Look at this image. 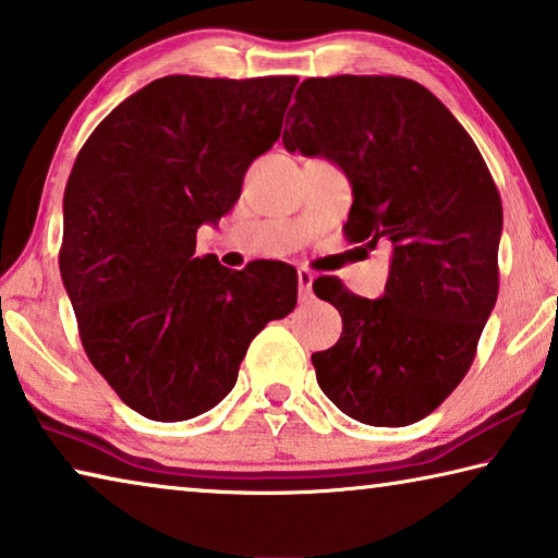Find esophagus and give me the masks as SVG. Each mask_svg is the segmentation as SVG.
<instances>
[{"label": "esophagus", "mask_w": 558, "mask_h": 558, "mask_svg": "<svg viewBox=\"0 0 558 558\" xmlns=\"http://www.w3.org/2000/svg\"><path fill=\"white\" fill-rule=\"evenodd\" d=\"M296 279H299V299H301V301H308V299H312L314 274L308 271V269H299V271H296Z\"/></svg>", "instance_id": "esophagus-1"}]
</instances>
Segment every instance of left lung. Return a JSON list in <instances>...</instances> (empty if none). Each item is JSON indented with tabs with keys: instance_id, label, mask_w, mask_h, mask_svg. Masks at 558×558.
I'll return each instance as SVG.
<instances>
[{
	"instance_id": "8db88e82",
	"label": "left lung",
	"mask_w": 558,
	"mask_h": 558,
	"mask_svg": "<svg viewBox=\"0 0 558 558\" xmlns=\"http://www.w3.org/2000/svg\"><path fill=\"white\" fill-rule=\"evenodd\" d=\"M284 148L339 166L353 187L343 232L390 242L386 291L318 277L341 339L312 355L328 400L376 427L417 423L460 386L499 294L501 199L470 133L425 86L400 76L306 78Z\"/></svg>"
}]
</instances>
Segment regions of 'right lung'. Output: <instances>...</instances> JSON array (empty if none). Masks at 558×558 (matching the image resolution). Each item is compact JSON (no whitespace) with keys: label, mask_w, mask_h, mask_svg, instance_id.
Wrapping results in <instances>:
<instances>
[{"label":"right lung","mask_w":558,"mask_h":558,"mask_svg":"<svg viewBox=\"0 0 558 558\" xmlns=\"http://www.w3.org/2000/svg\"><path fill=\"white\" fill-rule=\"evenodd\" d=\"M296 76H166L90 133L63 193L59 269L94 368L128 408L178 423L234 388L254 336L296 306V269L195 257L281 135Z\"/></svg>","instance_id":"right-lung-1"}]
</instances>
